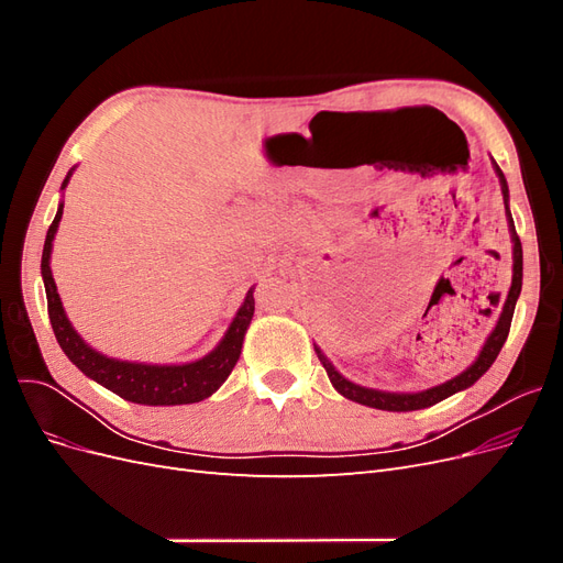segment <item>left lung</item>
<instances>
[{"label":"left lung","instance_id":"1","mask_svg":"<svg viewBox=\"0 0 563 563\" xmlns=\"http://www.w3.org/2000/svg\"><path fill=\"white\" fill-rule=\"evenodd\" d=\"M493 166H496V174L500 178V187H503V201H505V211H507V223H509V232H512V242H515V249H512V258H515V265H512V286H509V294L505 298V305H503V312L498 317V323L496 329L490 331V335L486 338V343L479 352V356H476V362L465 368L460 376H455L453 380H446L444 385H437V387H430V389H422V391H408V395H404V391H383V389H368V387H362V385H354L350 383L347 378L340 376V373L333 368V364L323 356V352L314 345V352L319 356V362L323 364V368H327L329 373V380L331 385L340 391V395L356 401V404H364V406H371V408H380V411H418V408H428L432 404H439L441 399H446L451 395H455V391L460 389H467L470 385H474L476 380H479L484 373L490 368V364L496 362V356L500 354L505 340H507V333H509V327H512V314H515V305H517V298L521 294V277H523V253H521V242H519V234L515 230V220H512V213H509V190H507V180H505V174L500 172V166L493 162Z\"/></svg>","mask_w":563,"mask_h":563}]
</instances>
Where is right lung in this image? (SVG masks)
<instances>
[{
    "label": "right lung",
    "mask_w": 563,
    "mask_h": 563,
    "mask_svg": "<svg viewBox=\"0 0 563 563\" xmlns=\"http://www.w3.org/2000/svg\"><path fill=\"white\" fill-rule=\"evenodd\" d=\"M73 172L65 176L60 190L67 187V180H70ZM60 216H63V203L58 207L54 223H51L46 232L44 253H42V279L46 288L51 329H54L58 345L67 354V360H70L84 376H89L98 385L108 387L110 391H114V395L133 404L178 406V404H195L211 397L213 391L228 380L236 360H240L242 354L244 335L255 310L253 288H249L244 305L240 308V312L234 314L230 329L223 335V340L218 343V347L207 356H201V360L190 364H172V366L112 360V356L100 354L84 343L63 310L54 275H51V249H54V236L60 223Z\"/></svg>",
    "instance_id": "right-lung-1"
}]
</instances>
